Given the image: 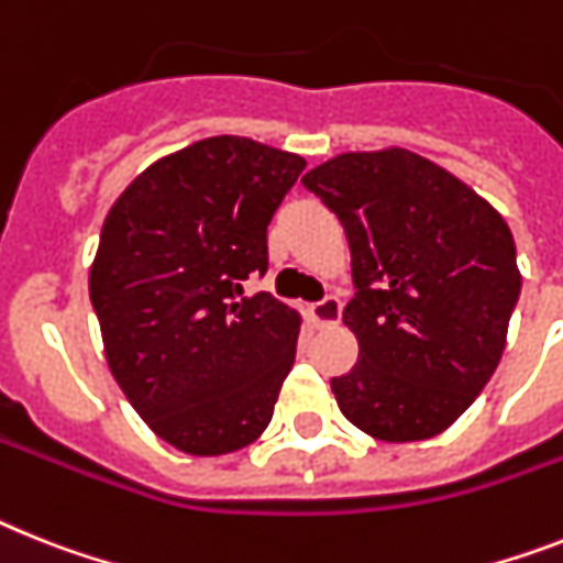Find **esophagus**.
Instances as JSON below:
<instances>
[{
    "instance_id": "1",
    "label": "esophagus",
    "mask_w": 563,
    "mask_h": 563,
    "mask_svg": "<svg viewBox=\"0 0 563 563\" xmlns=\"http://www.w3.org/2000/svg\"><path fill=\"white\" fill-rule=\"evenodd\" d=\"M340 314H343V306H340L338 297H323V300L309 306V318L314 320V325H320V329H325V325H338Z\"/></svg>"
}]
</instances>
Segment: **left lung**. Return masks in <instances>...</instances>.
Segmentation results:
<instances>
[{
	"label": "left lung",
	"mask_w": 563,
	"mask_h": 563,
	"mask_svg": "<svg viewBox=\"0 0 563 563\" xmlns=\"http://www.w3.org/2000/svg\"><path fill=\"white\" fill-rule=\"evenodd\" d=\"M303 186L343 223L361 343L332 377L340 412L377 441L450 429L498 369L521 295L507 220L466 183L406 148L349 151Z\"/></svg>",
	"instance_id": "8db88e82"
}]
</instances>
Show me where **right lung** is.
<instances>
[{
  "mask_svg": "<svg viewBox=\"0 0 563 563\" xmlns=\"http://www.w3.org/2000/svg\"><path fill=\"white\" fill-rule=\"evenodd\" d=\"M306 159L209 136L148 165L108 211L88 289L111 375L165 443L197 457L257 441L300 314L268 291V223Z\"/></svg>",
  "mask_w": 563,
  "mask_h": 563,
  "instance_id": "obj_1",
  "label": "right lung"
}]
</instances>
